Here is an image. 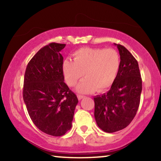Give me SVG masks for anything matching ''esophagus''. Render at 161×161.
<instances>
[{
	"label": "esophagus",
	"mask_w": 161,
	"mask_h": 161,
	"mask_svg": "<svg viewBox=\"0 0 161 161\" xmlns=\"http://www.w3.org/2000/svg\"><path fill=\"white\" fill-rule=\"evenodd\" d=\"M77 97H78V99H79V100H81V99H83L84 97H85V96H84V95L78 94V95H77Z\"/></svg>",
	"instance_id": "obj_1"
}]
</instances>
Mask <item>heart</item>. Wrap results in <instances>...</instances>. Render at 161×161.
<instances>
[{"mask_svg":"<svg viewBox=\"0 0 161 161\" xmlns=\"http://www.w3.org/2000/svg\"><path fill=\"white\" fill-rule=\"evenodd\" d=\"M73 57L74 61L67 59L62 64L68 85L75 86L84 75L86 78L77 87L80 93H90L95 89L102 92L112 85L120 67V57L115 50L83 47L75 52Z\"/></svg>","mask_w":161,"mask_h":161,"instance_id":"obj_1","label":"heart"}]
</instances>
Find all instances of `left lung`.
<instances>
[{"mask_svg": "<svg viewBox=\"0 0 161 161\" xmlns=\"http://www.w3.org/2000/svg\"><path fill=\"white\" fill-rule=\"evenodd\" d=\"M117 46L120 67L110 90L94 97V117L101 129L114 133L124 129L133 121L142 91V80L138 62L123 45Z\"/></svg>", "mask_w": 161, "mask_h": 161, "instance_id": "1", "label": "left lung"}]
</instances>
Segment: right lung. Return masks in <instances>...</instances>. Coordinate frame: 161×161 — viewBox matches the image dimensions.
<instances>
[{"mask_svg":"<svg viewBox=\"0 0 161 161\" xmlns=\"http://www.w3.org/2000/svg\"><path fill=\"white\" fill-rule=\"evenodd\" d=\"M65 44L51 42L27 65L23 96L34 124L42 132L61 136L72 127L78 99L64 83L62 71Z\"/></svg>","mask_w":161,"mask_h":161,"instance_id":"obj_1","label":"right lung"}]
</instances>
